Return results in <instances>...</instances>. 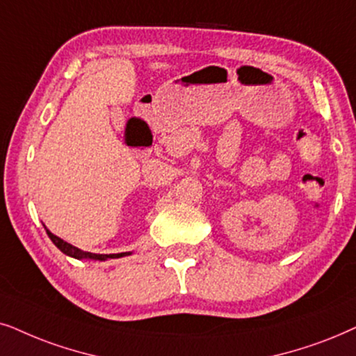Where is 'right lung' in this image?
<instances>
[{
    "mask_svg": "<svg viewBox=\"0 0 356 356\" xmlns=\"http://www.w3.org/2000/svg\"><path fill=\"white\" fill-rule=\"evenodd\" d=\"M47 229V227H45ZM47 234H49V238L51 239V243H54L56 248H58L61 252L68 255V257H73V259H78V260H83V259H88V260H108V259H120V257H125V255H130L131 252H120V254H92V252H84V250L74 248V245H71L63 241L58 236H55L54 233H50L49 229H47Z\"/></svg>",
    "mask_w": 356,
    "mask_h": 356,
    "instance_id": "obj_1",
    "label": "right lung"
}]
</instances>
